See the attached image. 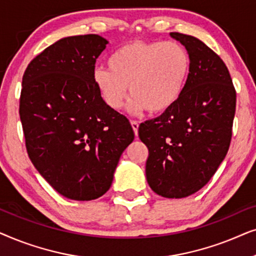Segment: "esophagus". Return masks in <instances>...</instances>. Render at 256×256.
I'll list each match as a JSON object with an SVG mask.
<instances>
[{"mask_svg": "<svg viewBox=\"0 0 256 256\" xmlns=\"http://www.w3.org/2000/svg\"><path fill=\"white\" fill-rule=\"evenodd\" d=\"M132 130H134V134L135 136H138V124L136 121H132Z\"/></svg>", "mask_w": 256, "mask_h": 256, "instance_id": "34e87169", "label": "esophagus"}]
</instances>
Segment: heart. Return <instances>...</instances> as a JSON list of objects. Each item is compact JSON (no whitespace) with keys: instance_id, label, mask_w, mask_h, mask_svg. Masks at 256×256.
<instances>
[{"instance_id":"obj_1","label":"heart","mask_w":256,"mask_h":256,"mask_svg":"<svg viewBox=\"0 0 256 256\" xmlns=\"http://www.w3.org/2000/svg\"><path fill=\"white\" fill-rule=\"evenodd\" d=\"M107 68H96L94 85L108 107L118 110L127 96L129 110L162 114L178 102L186 87L191 59L176 42H132L108 57Z\"/></svg>"}]
</instances>
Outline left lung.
I'll use <instances>...</instances> for the list:
<instances>
[{"instance_id": "obj_1", "label": "left lung", "mask_w": 256, "mask_h": 256, "mask_svg": "<svg viewBox=\"0 0 256 256\" xmlns=\"http://www.w3.org/2000/svg\"><path fill=\"white\" fill-rule=\"evenodd\" d=\"M191 59L178 102L138 127L149 156L146 176L166 198L188 197L208 184L228 152L236 93L225 62L194 36L171 32Z\"/></svg>"}]
</instances>
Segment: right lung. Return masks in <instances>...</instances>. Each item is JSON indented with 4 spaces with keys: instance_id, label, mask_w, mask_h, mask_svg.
Returning <instances> with one entry per match:
<instances>
[{
    "instance_id": "add662e5",
    "label": "right lung",
    "mask_w": 256,
    "mask_h": 256,
    "mask_svg": "<svg viewBox=\"0 0 256 256\" xmlns=\"http://www.w3.org/2000/svg\"><path fill=\"white\" fill-rule=\"evenodd\" d=\"M107 44L99 34L62 38L30 62L22 80L28 155L44 180L73 200L106 194L134 140L128 118L107 106L93 82Z\"/></svg>"
}]
</instances>
